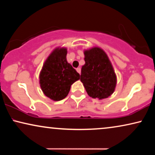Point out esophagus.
I'll return each mask as SVG.
<instances>
[{"label": "esophagus", "instance_id": "obj_1", "mask_svg": "<svg viewBox=\"0 0 155 155\" xmlns=\"http://www.w3.org/2000/svg\"><path fill=\"white\" fill-rule=\"evenodd\" d=\"M76 71H77V72L79 74H80V73H81V69H80V68H76Z\"/></svg>", "mask_w": 155, "mask_h": 155}]
</instances>
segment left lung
Segmentation results:
<instances>
[{"mask_svg":"<svg viewBox=\"0 0 155 155\" xmlns=\"http://www.w3.org/2000/svg\"><path fill=\"white\" fill-rule=\"evenodd\" d=\"M84 63L80 80L88 95L94 99L108 98L115 90L117 78L107 54L102 48L92 47L84 51Z\"/></svg>","mask_w":155,"mask_h":155,"instance_id":"obj_1","label":"left lung"}]
</instances>
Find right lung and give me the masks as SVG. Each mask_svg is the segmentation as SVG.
<instances>
[{
    "label": "right lung",
    "instance_id": "obj_1",
    "mask_svg": "<svg viewBox=\"0 0 155 155\" xmlns=\"http://www.w3.org/2000/svg\"><path fill=\"white\" fill-rule=\"evenodd\" d=\"M67 52L65 47L55 48L46 58L39 73L42 92L54 101L65 98L72 84L80 79V74L68 63Z\"/></svg>",
    "mask_w": 155,
    "mask_h": 155
}]
</instances>
